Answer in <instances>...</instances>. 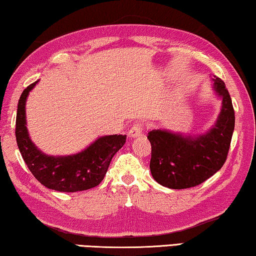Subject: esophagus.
<instances>
[{
  "label": "esophagus",
  "mask_w": 256,
  "mask_h": 256,
  "mask_svg": "<svg viewBox=\"0 0 256 256\" xmlns=\"http://www.w3.org/2000/svg\"><path fill=\"white\" fill-rule=\"evenodd\" d=\"M143 132V124L142 122H136L132 124V127L129 129V136L130 137H138L142 135Z\"/></svg>",
  "instance_id": "obj_1"
}]
</instances>
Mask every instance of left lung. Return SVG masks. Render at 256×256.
<instances>
[{
    "instance_id": "obj_1",
    "label": "left lung",
    "mask_w": 256,
    "mask_h": 256,
    "mask_svg": "<svg viewBox=\"0 0 256 256\" xmlns=\"http://www.w3.org/2000/svg\"><path fill=\"white\" fill-rule=\"evenodd\" d=\"M213 92L222 100L218 119L205 132H174L166 129L148 132L152 146V178L162 186L188 188L199 186L220 170L226 162L234 129V111L226 84L213 78Z\"/></svg>"
}]
</instances>
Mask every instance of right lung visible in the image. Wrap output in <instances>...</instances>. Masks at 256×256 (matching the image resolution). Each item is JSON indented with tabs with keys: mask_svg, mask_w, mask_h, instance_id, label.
I'll return each instance as SVG.
<instances>
[{
	"mask_svg": "<svg viewBox=\"0 0 256 256\" xmlns=\"http://www.w3.org/2000/svg\"><path fill=\"white\" fill-rule=\"evenodd\" d=\"M38 81L24 90L18 102L16 140L30 172L46 188L60 192H78L95 188L103 180L110 162L126 143V135L100 136L84 150L68 156H49L30 137L26 102Z\"/></svg>",
	"mask_w": 256,
	"mask_h": 256,
	"instance_id": "1",
	"label": "right lung"
}]
</instances>
